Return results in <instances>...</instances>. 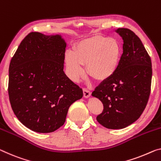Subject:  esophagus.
<instances>
[{
	"label": "esophagus",
	"mask_w": 161,
	"mask_h": 161,
	"mask_svg": "<svg viewBox=\"0 0 161 161\" xmlns=\"http://www.w3.org/2000/svg\"><path fill=\"white\" fill-rule=\"evenodd\" d=\"M83 96H84V98H88L90 97V96H91V92H90V91H89L88 90H87V89H86V88H83Z\"/></svg>",
	"instance_id": "esophagus-1"
}]
</instances>
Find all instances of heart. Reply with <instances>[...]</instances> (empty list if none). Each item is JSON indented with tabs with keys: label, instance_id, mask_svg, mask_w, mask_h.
<instances>
[{
	"label": "heart",
	"instance_id": "heart-1",
	"mask_svg": "<svg viewBox=\"0 0 161 161\" xmlns=\"http://www.w3.org/2000/svg\"><path fill=\"white\" fill-rule=\"evenodd\" d=\"M122 46L117 39L96 34L80 39L68 50L64 63L68 77L74 82L84 75L83 65L88 75L99 82L114 75L119 66Z\"/></svg>",
	"mask_w": 161,
	"mask_h": 161
}]
</instances>
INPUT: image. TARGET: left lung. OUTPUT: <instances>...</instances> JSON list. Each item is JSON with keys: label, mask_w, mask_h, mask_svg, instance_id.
<instances>
[{"label": "left lung", "mask_w": 161, "mask_h": 161, "mask_svg": "<svg viewBox=\"0 0 161 161\" xmlns=\"http://www.w3.org/2000/svg\"><path fill=\"white\" fill-rule=\"evenodd\" d=\"M116 32L124 42L119 66L91 94L103 104L96 119L111 130L123 129L139 119L147 105L152 80L151 60L140 39L128 29L119 28Z\"/></svg>", "instance_id": "left-lung-1"}]
</instances>
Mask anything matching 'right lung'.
<instances>
[{
  "mask_svg": "<svg viewBox=\"0 0 161 161\" xmlns=\"http://www.w3.org/2000/svg\"><path fill=\"white\" fill-rule=\"evenodd\" d=\"M66 42L61 34L31 32L9 65L8 96L18 119L36 132H53L65 122L83 91L64 73Z\"/></svg>",
  "mask_w": 161,
  "mask_h": 161,
  "instance_id": "add662e5",
  "label": "right lung"
}]
</instances>
